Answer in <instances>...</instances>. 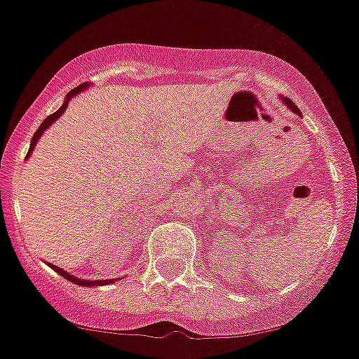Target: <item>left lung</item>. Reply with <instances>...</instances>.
Segmentation results:
<instances>
[{
  "instance_id": "obj_1",
  "label": "left lung",
  "mask_w": 359,
  "mask_h": 359,
  "mask_svg": "<svg viewBox=\"0 0 359 359\" xmlns=\"http://www.w3.org/2000/svg\"><path fill=\"white\" fill-rule=\"evenodd\" d=\"M283 101H285V104H286V106H288V108H290V109H292V111H293V113H297V115H299V116H300V109H299V108H297V104H295V102H293V101H292V99H288V97H283Z\"/></svg>"
}]
</instances>
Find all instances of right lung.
<instances>
[{
  "label": "right lung",
  "instance_id": "obj_1",
  "mask_svg": "<svg viewBox=\"0 0 359 359\" xmlns=\"http://www.w3.org/2000/svg\"><path fill=\"white\" fill-rule=\"evenodd\" d=\"M87 87H88V83H81V85H78L76 88H73V90H71L69 94L66 95V101H64V104L60 106V108L57 109V111H55V113H52V115H48L47 118L43 120V123H41V126L38 127V130H36V133H34L33 140H31V147H29V151H27V157H29V155L33 154L34 147H36L38 140H40V136H41V134H43V130L47 129V127L50 126V123L54 122V120H57L59 116L62 115L64 111H66V108H67V102H69V99L73 97V95L80 94V92H81V90H85V88H87ZM27 157H26V158H27ZM50 267L54 269L55 272H59V274L62 276V278H66L67 281L74 283V285H80V286H101V285H109V283H113V279H108V281H83V279H78V278H74V276H69V274H67L66 271H62V269L55 267V265H50Z\"/></svg>",
  "mask_w": 359,
  "mask_h": 359
}]
</instances>
